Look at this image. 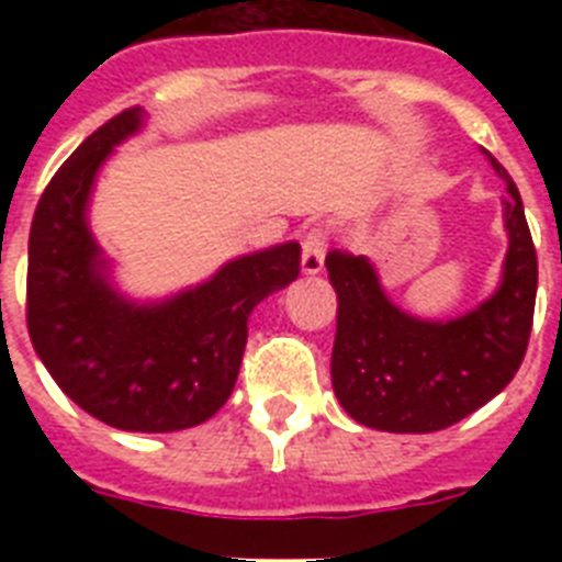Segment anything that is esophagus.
<instances>
[{"label":"esophagus","instance_id":"1","mask_svg":"<svg viewBox=\"0 0 562 562\" xmlns=\"http://www.w3.org/2000/svg\"><path fill=\"white\" fill-rule=\"evenodd\" d=\"M324 258H326V231L324 227H312L304 236V256H301V270L306 276H317L324 270Z\"/></svg>","mask_w":562,"mask_h":562}]
</instances>
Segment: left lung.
<instances>
[{"mask_svg": "<svg viewBox=\"0 0 562 562\" xmlns=\"http://www.w3.org/2000/svg\"><path fill=\"white\" fill-rule=\"evenodd\" d=\"M506 182L504 225L509 250L490 301L456 321H419L385 297L366 256L331 250L337 292L331 385L351 419L389 434L445 430L509 385L524 362L538 295V252L518 186L486 151Z\"/></svg>", "mask_w": 562, "mask_h": 562, "instance_id": "1", "label": "left lung"}]
</instances>
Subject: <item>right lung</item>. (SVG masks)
Segmentation results:
<instances>
[{
  "label": "right lung",
  "instance_id": "1",
  "mask_svg": "<svg viewBox=\"0 0 562 562\" xmlns=\"http://www.w3.org/2000/svg\"><path fill=\"white\" fill-rule=\"evenodd\" d=\"M143 126L132 106L89 134L44 188L27 250V329L58 389L112 428L171 434L227 402L247 317L301 272V245L227 261L211 281L162 304H132L106 278L87 202L112 148Z\"/></svg>",
  "mask_w": 562,
  "mask_h": 562
}]
</instances>
